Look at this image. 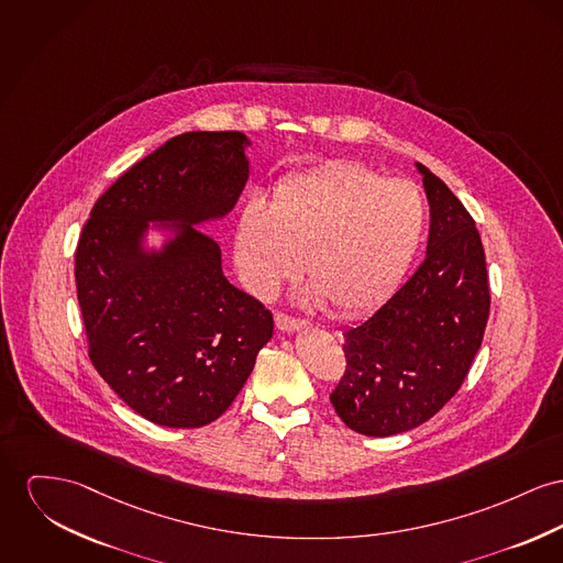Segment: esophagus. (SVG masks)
<instances>
[{"label":"esophagus","mask_w":563,"mask_h":563,"mask_svg":"<svg viewBox=\"0 0 563 563\" xmlns=\"http://www.w3.org/2000/svg\"><path fill=\"white\" fill-rule=\"evenodd\" d=\"M275 324H277V329L284 331V333H292V331H297L300 327H305V320L277 311V313H275Z\"/></svg>","instance_id":"1"}]
</instances>
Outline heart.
Segmentation results:
<instances>
[{"label":"heart","mask_w":563,"mask_h":563,"mask_svg":"<svg viewBox=\"0 0 563 563\" xmlns=\"http://www.w3.org/2000/svg\"><path fill=\"white\" fill-rule=\"evenodd\" d=\"M427 225V202L408 179L338 162L282 181L268 211L250 202L234 239L243 284L271 297L305 264L309 300L343 316L388 299L408 273Z\"/></svg>","instance_id":"1"}]
</instances>
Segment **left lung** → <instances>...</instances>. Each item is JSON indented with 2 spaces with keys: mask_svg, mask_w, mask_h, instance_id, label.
<instances>
[{
  "mask_svg": "<svg viewBox=\"0 0 563 563\" xmlns=\"http://www.w3.org/2000/svg\"><path fill=\"white\" fill-rule=\"evenodd\" d=\"M431 207L427 258L372 318L343 331L345 372L331 393L356 433L410 431L456 395L487 329V263L474 218L418 164Z\"/></svg>",
  "mask_w": 563,
  "mask_h": 563,
  "instance_id": "8db88e82",
  "label": "left lung"
}]
</instances>
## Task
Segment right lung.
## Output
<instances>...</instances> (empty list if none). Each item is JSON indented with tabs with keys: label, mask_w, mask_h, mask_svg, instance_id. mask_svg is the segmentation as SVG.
I'll list each match as a JSON object with an SVG mask.
<instances>
[{
	"label": "right lung",
	"mask_w": 563,
	"mask_h": 563,
	"mask_svg": "<svg viewBox=\"0 0 563 563\" xmlns=\"http://www.w3.org/2000/svg\"><path fill=\"white\" fill-rule=\"evenodd\" d=\"M245 145L234 130L166 141L96 200L76 245L89 361L121 401L162 427L220 418L273 335V313L225 279L220 245L194 225L236 205ZM151 219L185 224L147 257L137 241Z\"/></svg>",
	"instance_id": "right-lung-1"
}]
</instances>
